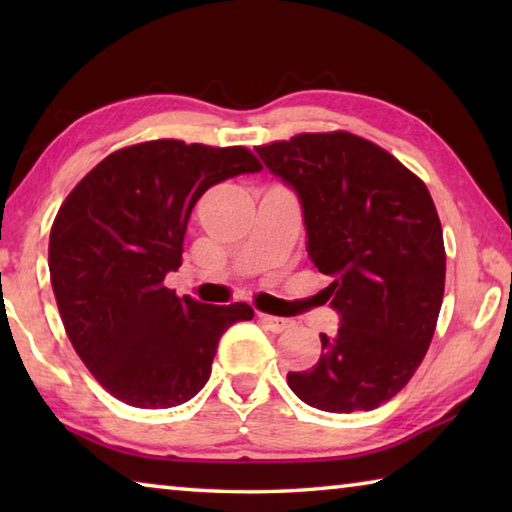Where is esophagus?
<instances>
[{"label": "esophagus", "mask_w": 512, "mask_h": 512, "mask_svg": "<svg viewBox=\"0 0 512 512\" xmlns=\"http://www.w3.org/2000/svg\"><path fill=\"white\" fill-rule=\"evenodd\" d=\"M259 316V320H262V323L271 329V332H275V334H280V332H287V329L293 325V320H289V318H277V316H268V314H257Z\"/></svg>", "instance_id": "34e87169"}]
</instances>
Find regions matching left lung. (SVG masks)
Returning a JSON list of instances; mask_svg holds the SVG:
<instances>
[{
	"label": "left lung",
	"mask_w": 512,
	"mask_h": 512,
	"mask_svg": "<svg viewBox=\"0 0 512 512\" xmlns=\"http://www.w3.org/2000/svg\"><path fill=\"white\" fill-rule=\"evenodd\" d=\"M255 151L298 194L309 259L332 277L325 300L339 314L336 336L320 334L316 366L289 372L287 384L320 411L377 409L418 370L443 305L445 244L429 189L345 131Z\"/></svg>",
	"instance_id": "1"
}]
</instances>
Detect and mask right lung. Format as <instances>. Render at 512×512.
Segmentation results:
<instances>
[{"mask_svg":"<svg viewBox=\"0 0 512 512\" xmlns=\"http://www.w3.org/2000/svg\"><path fill=\"white\" fill-rule=\"evenodd\" d=\"M262 171L244 146L180 140L101 160L51 225L49 273L65 332L94 379L137 409H169L201 391L225 329L246 302L205 305L164 287L183 262L189 216L207 189Z\"/></svg>","mask_w":512,"mask_h":512,"instance_id":"add662e5","label":"right lung"}]
</instances>
